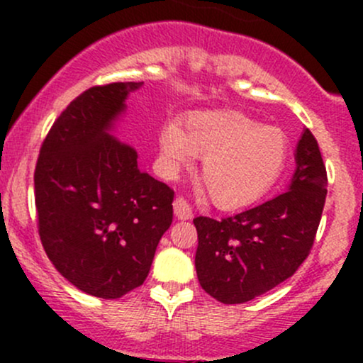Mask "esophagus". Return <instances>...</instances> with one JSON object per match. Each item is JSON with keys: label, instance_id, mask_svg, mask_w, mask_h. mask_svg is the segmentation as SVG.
I'll use <instances>...</instances> for the list:
<instances>
[{"label": "esophagus", "instance_id": "esophagus-1", "mask_svg": "<svg viewBox=\"0 0 363 363\" xmlns=\"http://www.w3.org/2000/svg\"><path fill=\"white\" fill-rule=\"evenodd\" d=\"M174 215H176L177 220L193 218V211H191V206L187 205L184 198H176V201H174Z\"/></svg>", "mask_w": 363, "mask_h": 363}]
</instances>
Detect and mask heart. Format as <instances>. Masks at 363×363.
I'll return each instance as SVG.
<instances>
[{"label": "heart", "instance_id": "b5f03b06", "mask_svg": "<svg viewBox=\"0 0 363 363\" xmlns=\"http://www.w3.org/2000/svg\"><path fill=\"white\" fill-rule=\"evenodd\" d=\"M157 165L172 177L203 157L199 182L211 203L222 210H239L272 189L286 160V138L278 128L262 126L235 111L191 112L160 128Z\"/></svg>", "mask_w": 363, "mask_h": 363}]
</instances>
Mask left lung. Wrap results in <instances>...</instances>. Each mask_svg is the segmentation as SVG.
Returning <instances> with one entry per match:
<instances>
[{
	"label": "left lung",
	"mask_w": 363,
	"mask_h": 363,
	"mask_svg": "<svg viewBox=\"0 0 363 363\" xmlns=\"http://www.w3.org/2000/svg\"><path fill=\"white\" fill-rule=\"evenodd\" d=\"M294 176L285 193L222 220L198 216L194 264L199 285L223 303L266 294L309 256L326 201V167L319 145L303 129Z\"/></svg>",
	"instance_id": "1"
}]
</instances>
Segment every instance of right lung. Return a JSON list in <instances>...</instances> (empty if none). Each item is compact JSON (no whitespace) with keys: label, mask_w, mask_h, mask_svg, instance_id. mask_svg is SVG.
<instances>
[{"label":"right lung","mask_w":363,"mask_h":363,"mask_svg":"<svg viewBox=\"0 0 363 363\" xmlns=\"http://www.w3.org/2000/svg\"><path fill=\"white\" fill-rule=\"evenodd\" d=\"M143 82L91 86L61 112L35 165L39 235L72 285L119 298L147 280L172 223L174 191L138 167L116 138L126 99Z\"/></svg>","instance_id":"add662e5"}]
</instances>
